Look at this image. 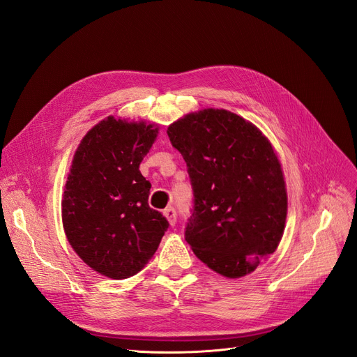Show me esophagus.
Segmentation results:
<instances>
[{
    "label": "esophagus",
    "instance_id": "obj_1",
    "mask_svg": "<svg viewBox=\"0 0 357 357\" xmlns=\"http://www.w3.org/2000/svg\"><path fill=\"white\" fill-rule=\"evenodd\" d=\"M163 213H165V216L167 218V221H169V224H170V225H175V224H176V218H178V215H176L175 208H167Z\"/></svg>",
    "mask_w": 357,
    "mask_h": 357
}]
</instances>
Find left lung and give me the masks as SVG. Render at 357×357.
Instances as JSON below:
<instances>
[{
  "instance_id": "1",
  "label": "left lung",
  "mask_w": 357,
  "mask_h": 357,
  "mask_svg": "<svg viewBox=\"0 0 357 357\" xmlns=\"http://www.w3.org/2000/svg\"><path fill=\"white\" fill-rule=\"evenodd\" d=\"M167 135L191 181L185 240L195 257L225 278L252 273L278 249L287 212L271 144L237 114L212 108L170 124Z\"/></svg>"
}]
</instances>
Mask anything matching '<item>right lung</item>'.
<instances>
[{
  "label": "right lung",
  "instance_id": "right-lung-1",
  "mask_svg": "<svg viewBox=\"0 0 357 357\" xmlns=\"http://www.w3.org/2000/svg\"><path fill=\"white\" fill-rule=\"evenodd\" d=\"M153 124L108 117L78 145L62 200L63 228L89 267L128 279L153 258L169 228L149 208V183L139 165L153 146Z\"/></svg>",
  "mask_w": 357,
  "mask_h": 357
}]
</instances>
